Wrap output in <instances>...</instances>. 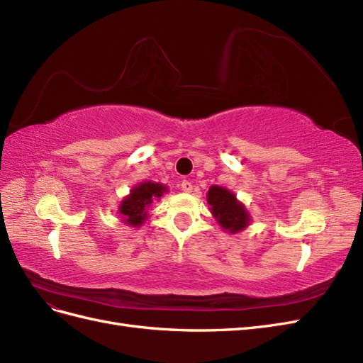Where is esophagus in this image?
I'll return each mask as SVG.
<instances>
[{
  "instance_id": "1",
  "label": "esophagus",
  "mask_w": 363,
  "mask_h": 363,
  "mask_svg": "<svg viewBox=\"0 0 363 363\" xmlns=\"http://www.w3.org/2000/svg\"><path fill=\"white\" fill-rule=\"evenodd\" d=\"M181 189H182V191H185V193H191V191H193V184L189 182V181H182V182H181Z\"/></svg>"
}]
</instances>
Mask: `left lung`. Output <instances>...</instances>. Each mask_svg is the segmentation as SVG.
Instances as JSON below:
<instances>
[{
  "label": "left lung",
  "mask_w": 363,
  "mask_h": 363,
  "mask_svg": "<svg viewBox=\"0 0 363 363\" xmlns=\"http://www.w3.org/2000/svg\"><path fill=\"white\" fill-rule=\"evenodd\" d=\"M206 201L217 223L228 233H238L250 225L247 208L240 202L235 193L220 185H211L206 193Z\"/></svg>",
  "instance_id": "8db88e82"
}]
</instances>
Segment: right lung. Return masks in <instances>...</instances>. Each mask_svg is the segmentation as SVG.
Segmentation results:
<instances>
[{"label": "right lung", "instance_id": "1", "mask_svg": "<svg viewBox=\"0 0 363 363\" xmlns=\"http://www.w3.org/2000/svg\"><path fill=\"white\" fill-rule=\"evenodd\" d=\"M167 186L160 182H140L130 190V194L122 199L118 208V214L128 226L140 228L147 218V208L152 202L160 201L162 194L167 193Z\"/></svg>", "mask_w": 363, "mask_h": 363}]
</instances>
